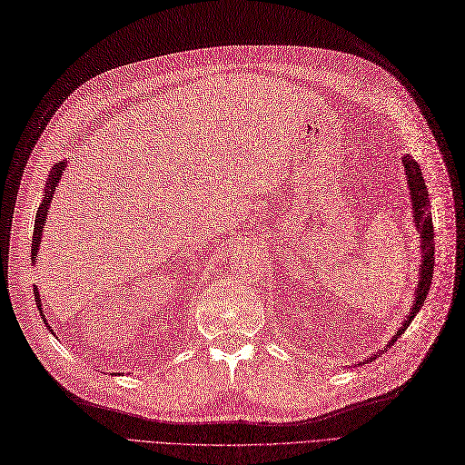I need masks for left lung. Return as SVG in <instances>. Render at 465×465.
<instances>
[{"mask_svg":"<svg viewBox=\"0 0 465 465\" xmlns=\"http://www.w3.org/2000/svg\"><path fill=\"white\" fill-rule=\"evenodd\" d=\"M402 162H404V171H406V177H408V188H410V200H411V210H413V223H415V229L420 232L421 238V265H420V281H418V288H415V300H413V306L410 308V315L402 322V327L396 331V334L392 336V341L387 346H392L396 342V339H400V334H402L410 323L413 322L415 313H418L423 306V302L429 294V286L430 281H433V267H435V231H433V219H430V210H429V194H427V186L425 181L421 177V169L418 165V162H413L410 153L402 155ZM387 351L381 350L377 354H373L367 361H373L379 356H382ZM361 365V363H356Z\"/></svg>","mask_w":465,"mask_h":465,"instance_id":"obj_1","label":"left lung"}]
</instances>
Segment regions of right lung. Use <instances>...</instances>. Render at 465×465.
Wrapping results in <instances>:
<instances>
[{
    "label": "right lung",
    "instance_id": "add662e5",
    "mask_svg": "<svg viewBox=\"0 0 465 465\" xmlns=\"http://www.w3.org/2000/svg\"><path fill=\"white\" fill-rule=\"evenodd\" d=\"M65 162H61L57 165H54L50 177H47V183H45V188H44V200L40 202V207L36 212V221H35V232H32V246H30V258H32V263L36 262V255H38V250H40V242H42V232H44V227H45V219H47V210H50V203H52V198L55 194V186L57 183L61 181V173L65 171ZM35 300H36V306L40 310V315L44 319L45 327H50L45 322V317L42 313V302H40V292H38V286L35 284Z\"/></svg>",
    "mask_w": 465,
    "mask_h": 465
}]
</instances>
